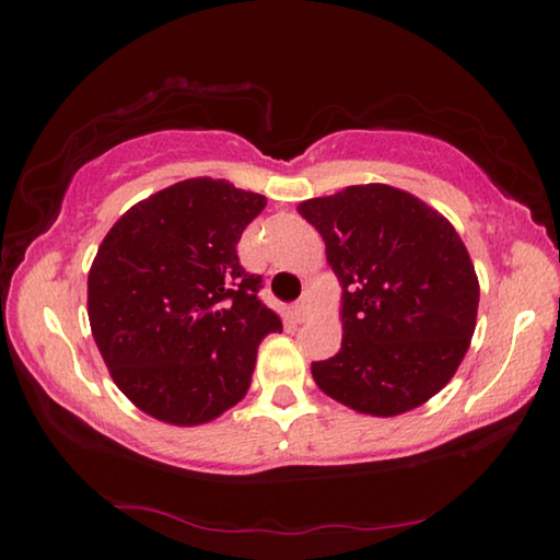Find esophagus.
I'll list each match as a JSON object with an SVG mask.
<instances>
[{"mask_svg":"<svg viewBox=\"0 0 560 560\" xmlns=\"http://www.w3.org/2000/svg\"><path fill=\"white\" fill-rule=\"evenodd\" d=\"M291 316H293V320H306V316H308V306H306V299H301V301H296L291 306Z\"/></svg>","mask_w":560,"mask_h":560,"instance_id":"34e87169","label":"esophagus"}]
</instances>
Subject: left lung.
<instances>
[{
  "label": "left lung",
  "instance_id": "obj_1",
  "mask_svg": "<svg viewBox=\"0 0 560 560\" xmlns=\"http://www.w3.org/2000/svg\"><path fill=\"white\" fill-rule=\"evenodd\" d=\"M343 287V343L311 365L353 410L393 417L438 395L477 326L479 281L454 226L390 185H353L299 205Z\"/></svg>",
  "mask_w": 560,
  "mask_h": 560
}]
</instances>
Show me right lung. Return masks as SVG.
<instances>
[{"label": "right lung", "instance_id": "obj_1", "mask_svg": "<svg viewBox=\"0 0 560 560\" xmlns=\"http://www.w3.org/2000/svg\"><path fill=\"white\" fill-rule=\"evenodd\" d=\"M267 197L192 177L132 205L89 271V320L113 383L160 422L192 428L249 390L281 318L236 257Z\"/></svg>", "mask_w": 560, "mask_h": 560}]
</instances>
